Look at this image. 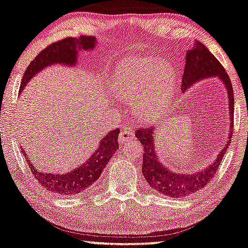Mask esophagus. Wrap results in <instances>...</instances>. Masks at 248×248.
Returning <instances> with one entry per match:
<instances>
[{"instance_id":"34e87169","label":"esophagus","mask_w":248,"mask_h":248,"mask_svg":"<svg viewBox=\"0 0 248 248\" xmlns=\"http://www.w3.org/2000/svg\"><path fill=\"white\" fill-rule=\"evenodd\" d=\"M134 134H135V131H134V129L130 126L122 127L120 136H119V142L124 143V142H126V140H128L134 139Z\"/></svg>"}]
</instances>
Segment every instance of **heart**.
<instances>
[{
  "instance_id": "heart-1",
  "label": "heart",
  "mask_w": 248,
  "mask_h": 248,
  "mask_svg": "<svg viewBox=\"0 0 248 248\" xmlns=\"http://www.w3.org/2000/svg\"><path fill=\"white\" fill-rule=\"evenodd\" d=\"M115 79L119 97L136 104L140 120L152 122L164 115L176 78L168 62L149 57L121 67Z\"/></svg>"
}]
</instances>
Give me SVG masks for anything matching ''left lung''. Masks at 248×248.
I'll list each match as a JSON object with an SVG mask.
<instances>
[{"label": "left lung", "instance_id": "obj_1", "mask_svg": "<svg viewBox=\"0 0 248 248\" xmlns=\"http://www.w3.org/2000/svg\"><path fill=\"white\" fill-rule=\"evenodd\" d=\"M218 78L223 82L229 97V113H230V131H229L228 142L221 152L216 156L207 168L202 169L193 174H180L169 170L165 167L158 156V150L155 145V129L153 128H140L136 131V137L142 144L143 164L142 173L149 186L159 193L173 198H184L189 197L212 181L216 173V169L221 165L224 153L230 144L231 135L233 128V90L230 78L225 73L221 62L215 58L209 50L199 41L193 43L192 49L187 50L186 56V67H184L182 89L186 93L187 88L198 82L199 80L207 78Z\"/></svg>", "mask_w": 248, "mask_h": 248}]
</instances>
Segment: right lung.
<instances>
[{
  "label": "right lung",
  "instance_id": "1",
  "mask_svg": "<svg viewBox=\"0 0 248 248\" xmlns=\"http://www.w3.org/2000/svg\"><path fill=\"white\" fill-rule=\"evenodd\" d=\"M96 46L97 40L95 36H80L78 39L68 37V39L58 41L46 46L36 56V58L25 71L23 80H21L20 92H23L30 80L43 68L56 64L65 65L68 67L77 66L79 51L93 50ZM119 133H120L119 128L108 131L99 140L98 146L89 159H87L79 167H75L64 174L41 171L34 167L33 162L28 160V156H26V161L30 165L33 176L39 181L41 186H45L50 192L62 194V196H73V194L82 193L98 180L105 166L111 160L112 155L117 152L119 149ZM21 152L26 155L24 150H21Z\"/></svg>",
  "mask_w": 248,
  "mask_h": 248
}]
</instances>
